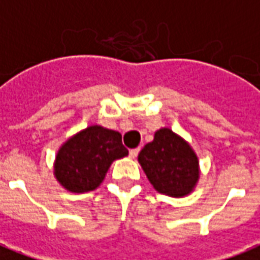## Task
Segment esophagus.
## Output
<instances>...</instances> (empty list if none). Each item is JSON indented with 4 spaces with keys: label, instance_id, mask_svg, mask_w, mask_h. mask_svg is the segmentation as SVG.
Masks as SVG:
<instances>
[{
    "label": "esophagus",
    "instance_id": "esophagus-1",
    "mask_svg": "<svg viewBox=\"0 0 260 260\" xmlns=\"http://www.w3.org/2000/svg\"><path fill=\"white\" fill-rule=\"evenodd\" d=\"M138 153H139V147H136V149H131V150H129V157L135 158L136 156H138Z\"/></svg>",
    "mask_w": 260,
    "mask_h": 260
}]
</instances>
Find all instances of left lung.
<instances>
[{"label":"left lung","mask_w":260,"mask_h":260,"mask_svg":"<svg viewBox=\"0 0 260 260\" xmlns=\"http://www.w3.org/2000/svg\"><path fill=\"white\" fill-rule=\"evenodd\" d=\"M138 160L154 189L164 195H188L199 180V161L195 152L169 128L154 134L153 142L142 149Z\"/></svg>","instance_id":"1"}]
</instances>
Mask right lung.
I'll return each instance as SVG.
<instances>
[{
	"mask_svg": "<svg viewBox=\"0 0 260 260\" xmlns=\"http://www.w3.org/2000/svg\"><path fill=\"white\" fill-rule=\"evenodd\" d=\"M128 149L117 131L93 125L65 142L58 150L54 174L61 185L75 193L96 189L114 160L125 157Z\"/></svg>",
	"mask_w": 260,
	"mask_h": 260,
	"instance_id": "obj_1",
	"label": "right lung"
}]
</instances>
